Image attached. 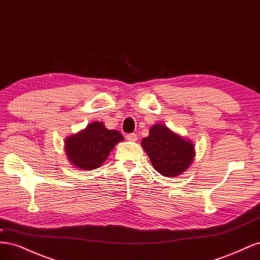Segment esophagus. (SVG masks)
Wrapping results in <instances>:
<instances>
[{"label": "esophagus", "instance_id": "esophagus-1", "mask_svg": "<svg viewBox=\"0 0 260 260\" xmlns=\"http://www.w3.org/2000/svg\"><path fill=\"white\" fill-rule=\"evenodd\" d=\"M127 140L130 141V142H137L138 137L136 133H130V135H127Z\"/></svg>", "mask_w": 260, "mask_h": 260}]
</instances>
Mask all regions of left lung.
Here are the masks:
<instances>
[{"mask_svg":"<svg viewBox=\"0 0 260 260\" xmlns=\"http://www.w3.org/2000/svg\"><path fill=\"white\" fill-rule=\"evenodd\" d=\"M141 145L155 170L168 178H175L184 172L195 157L192 141L178 135L164 123L152 125L148 137L142 139Z\"/></svg>","mask_w":260,"mask_h":260,"instance_id":"left-lung-1","label":"left lung"}]
</instances>
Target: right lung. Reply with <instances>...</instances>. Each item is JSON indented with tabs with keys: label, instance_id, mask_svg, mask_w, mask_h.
<instances>
[{
	"label": "right lung",
	"instance_id": "obj_1",
	"mask_svg": "<svg viewBox=\"0 0 260 260\" xmlns=\"http://www.w3.org/2000/svg\"><path fill=\"white\" fill-rule=\"evenodd\" d=\"M123 141L119 131L109 130L101 121H93L65 140V154L70 164L81 170L99 168L117 143Z\"/></svg>",
	"mask_w": 260,
	"mask_h": 260
}]
</instances>
